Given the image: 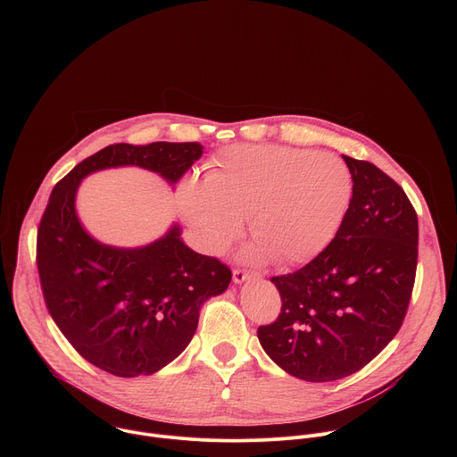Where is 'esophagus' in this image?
I'll use <instances>...</instances> for the list:
<instances>
[{
    "mask_svg": "<svg viewBox=\"0 0 457 457\" xmlns=\"http://www.w3.org/2000/svg\"><path fill=\"white\" fill-rule=\"evenodd\" d=\"M258 277H260L258 273H251V271H244V270H235L233 271V282L235 284H244L249 278H258Z\"/></svg>",
    "mask_w": 457,
    "mask_h": 457,
    "instance_id": "34e87169",
    "label": "esophagus"
}]
</instances>
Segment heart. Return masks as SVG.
Here are the masks:
<instances>
[{"label": "heart", "mask_w": 457, "mask_h": 457, "mask_svg": "<svg viewBox=\"0 0 457 457\" xmlns=\"http://www.w3.org/2000/svg\"><path fill=\"white\" fill-rule=\"evenodd\" d=\"M353 193L351 170L333 154L237 145L219 154L204 180H186L177 203L206 253H222L249 217L256 244L247 256L289 268L329 247Z\"/></svg>", "instance_id": "heart-1"}]
</instances>
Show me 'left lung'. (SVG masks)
I'll return each instance as SVG.
<instances>
[{
  "label": "left lung",
  "instance_id": "8db88e82",
  "mask_svg": "<svg viewBox=\"0 0 457 457\" xmlns=\"http://www.w3.org/2000/svg\"><path fill=\"white\" fill-rule=\"evenodd\" d=\"M342 157L354 182L347 217L307 266L271 278L282 311L256 331L282 370L316 383L354 374L396 337L418 266V215L405 191L378 166Z\"/></svg>",
  "mask_w": 457,
  "mask_h": 457
}]
</instances>
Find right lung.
<instances>
[{
  "mask_svg": "<svg viewBox=\"0 0 457 457\" xmlns=\"http://www.w3.org/2000/svg\"><path fill=\"white\" fill-rule=\"evenodd\" d=\"M201 143L110 145L59 180L37 229V271L59 331L92 365L119 376H150L191 342L204 302L222 295L231 271L193 251L177 222L157 240L117 247L94 238L76 210L85 177L137 166L175 186L203 157Z\"/></svg>",
  "mask_w": 457,
  "mask_h": 457,
  "instance_id": "add662e5",
  "label": "right lung"
}]
</instances>
